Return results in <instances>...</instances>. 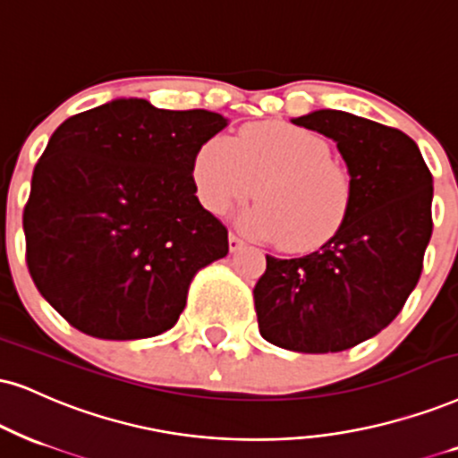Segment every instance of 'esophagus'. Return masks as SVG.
<instances>
[{
  "instance_id": "esophagus-1",
  "label": "esophagus",
  "mask_w": 458,
  "mask_h": 458,
  "mask_svg": "<svg viewBox=\"0 0 458 458\" xmlns=\"http://www.w3.org/2000/svg\"><path fill=\"white\" fill-rule=\"evenodd\" d=\"M245 245V241L241 239V236H236L234 233H230V236H228V247H230V251H239V249Z\"/></svg>"
}]
</instances>
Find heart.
<instances>
[{"label": "heart", "mask_w": 458, "mask_h": 458, "mask_svg": "<svg viewBox=\"0 0 458 458\" xmlns=\"http://www.w3.org/2000/svg\"><path fill=\"white\" fill-rule=\"evenodd\" d=\"M332 154V143L304 126L247 124L234 141L202 143L192 162L196 196L222 216L256 194L259 205L242 224L287 251H312L343 228L352 202L351 173Z\"/></svg>", "instance_id": "1"}]
</instances>
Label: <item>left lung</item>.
<instances>
[{
    "instance_id": "1",
    "label": "left lung",
    "mask_w": 458,
    "mask_h": 458,
    "mask_svg": "<svg viewBox=\"0 0 458 458\" xmlns=\"http://www.w3.org/2000/svg\"><path fill=\"white\" fill-rule=\"evenodd\" d=\"M293 124L334 139L352 177L343 228L302 258L266 256L253 287L259 334L298 352H338L385 329L422 272L433 177L406 132L319 109Z\"/></svg>"
}]
</instances>
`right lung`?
Wrapping results in <instances>:
<instances>
[{
	"instance_id": "obj_1",
	"label": "right lung",
	"mask_w": 458,
	"mask_h": 458,
	"mask_svg": "<svg viewBox=\"0 0 458 458\" xmlns=\"http://www.w3.org/2000/svg\"><path fill=\"white\" fill-rule=\"evenodd\" d=\"M228 120L115 99L52 132L22 211L29 275L80 332L137 340L175 326L228 230L196 199L192 162Z\"/></svg>"
}]
</instances>
